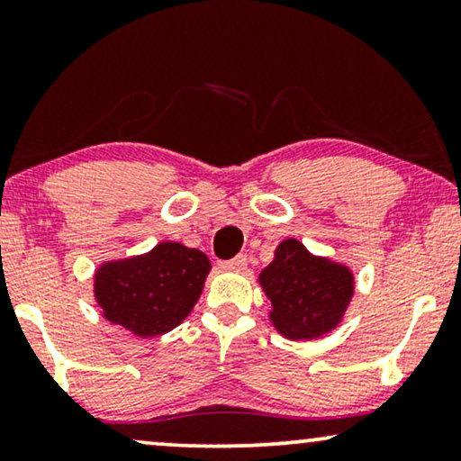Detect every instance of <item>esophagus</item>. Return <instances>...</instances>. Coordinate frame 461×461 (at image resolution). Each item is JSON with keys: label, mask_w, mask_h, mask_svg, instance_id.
<instances>
[{"label": "esophagus", "mask_w": 461, "mask_h": 461, "mask_svg": "<svg viewBox=\"0 0 461 461\" xmlns=\"http://www.w3.org/2000/svg\"><path fill=\"white\" fill-rule=\"evenodd\" d=\"M220 268H222V270H230V273H241V270L248 268V256L239 254L237 258H232V260L220 262Z\"/></svg>", "instance_id": "1"}]
</instances>
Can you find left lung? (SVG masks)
Segmentation results:
<instances>
[{
    "instance_id": "left-lung-1",
    "label": "left lung",
    "mask_w": 461,
    "mask_h": 461,
    "mask_svg": "<svg viewBox=\"0 0 461 461\" xmlns=\"http://www.w3.org/2000/svg\"><path fill=\"white\" fill-rule=\"evenodd\" d=\"M258 281L273 304L270 321L289 339H312L331 331L355 294L348 268L312 256L295 239H285L276 248L275 260Z\"/></svg>"
}]
</instances>
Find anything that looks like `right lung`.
Returning a JSON list of instances; mask_svg holds the SVG:
<instances>
[{
    "label": "right lung",
    "mask_w": 461,
    "mask_h": 461,
    "mask_svg": "<svg viewBox=\"0 0 461 461\" xmlns=\"http://www.w3.org/2000/svg\"><path fill=\"white\" fill-rule=\"evenodd\" d=\"M210 268L203 251L163 241L149 254L104 262L96 270L94 295L111 323L140 338L161 336L188 317Z\"/></svg>",
    "instance_id": "obj_1"
}]
</instances>
